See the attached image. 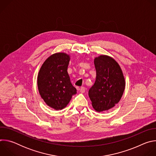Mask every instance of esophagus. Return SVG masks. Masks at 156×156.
<instances>
[{
    "mask_svg": "<svg viewBox=\"0 0 156 156\" xmlns=\"http://www.w3.org/2000/svg\"><path fill=\"white\" fill-rule=\"evenodd\" d=\"M80 93H84V92H85V87H81L80 88Z\"/></svg>",
    "mask_w": 156,
    "mask_h": 156,
    "instance_id": "obj_1",
    "label": "esophagus"
}]
</instances>
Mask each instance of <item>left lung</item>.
<instances>
[{
    "mask_svg": "<svg viewBox=\"0 0 156 156\" xmlns=\"http://www.w3.org/2000/svg\"><path fill=\"white\" fill-rule=\"evenodd\" d=\"M96 78L89 90L93 108L98 112L113 108L121 99L125 80L118 62L112 57L101 55L94 58Z\"/></svg>",
    "mask_w": 156,
    "mask_h": 156,
    "instance_id": "8db88e82",
    "label": "left lung"
}]
</instances>
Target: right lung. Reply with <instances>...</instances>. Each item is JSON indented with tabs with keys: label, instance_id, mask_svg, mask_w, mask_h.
Returning a JSON list of instances; mask_svg holds the SVG:
<instances>
[{
	"label": "right lung",
	"instance_id": "right-lung-1",
	"mask_svg": "<svg viewBox=\"0 0 156 156\" xmlns=\"http://www.w3.org/2000/svg\"><path fill=\"white\" fill-rule=\"evenodd\" d=\"M70 55L57 52L42 65L37 75V87L41 98L50 107L59 110L68 105L76 94L67 72Z\"/></svg>",
	"mask_w": 156,
	"mask_h": 156
}]
</instances>
